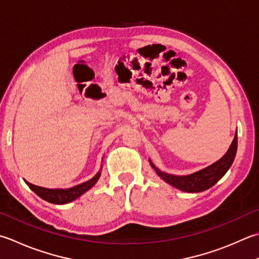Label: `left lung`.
I'll return each instance as SVG.
<instances>
[{
  "label": "left lung",
  "mask_w": 259,
  "mask_h": 259,
  "mask_svg": "<svg viewBox=\"0 0 259 259\" xmlns=\"http://www.w3.org/2000/svg\"><path fill=\"white\" fill-rule=\"evenodd\" d=\"M237 131L235 135V138L228 149L227 153L221 157L219 160L215 163L211 164L210 166L205 167L203 169H200L194 173L189 175H173L161 171L160 169L151 163L149 159L150 166L153 167L161 180L165 181L166 183L176 187L183 192H189V193H197V192L205 191L210 187L213 186L218 181L221 180L224 175L227 173L228 169L230 168L232 163H234L236 153H237Z\"/></svg>",
  "instance_id": "left-lung-1"
}]
</instances>
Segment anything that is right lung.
Returning <instances> with one entry per match:
<instances>
[{
	"instance_id": "add662e5",
	"label": "right lung",
	"mask_w": 259,
	"mask_h": 259,
	"mask_svg": "<svg viewBox=\"0 0 259 259\" xmlns=\"http://www.w3.org/2000/svg\"><path fill=\"white\" fill-rule=\"evenodd\" d=\"M101 170H102V166H101L100 170L92 177V179L84 182V183L69 187V189H47V187L33 185L27 181H25V183L30 187V190H32L39 197H41L42 200L49 202V203L66 204L76 200L80 195H83L85 192H88L90 189H92L100 179Z\"/></svg>"
}]
</instances>
